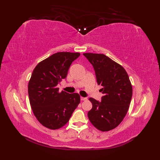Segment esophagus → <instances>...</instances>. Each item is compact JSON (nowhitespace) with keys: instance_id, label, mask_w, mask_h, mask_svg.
Here are the masks:
<instances>
[{"instance_id":"34e87169","label":"esophagus","mask_w":160,"mask_h":160,"mask_svg":"<svg viewBox=\"0 0 160 160\" xmlns=\"http://www.w3.org/2000/svg\"><path fill=\"white\" fill-rule=\"evenodd\" d=\"M81 101H87V100H88V98H83V97H81Z\"/></svg>"}]
</instances>
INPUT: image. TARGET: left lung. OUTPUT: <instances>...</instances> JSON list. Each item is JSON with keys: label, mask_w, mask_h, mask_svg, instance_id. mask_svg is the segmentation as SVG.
Listing matches in <instances>:
<instances>
[{"label": "left lung", "mask_w": 160, "mask_h": 160, "mask_svg": "<svg viewBox=\"0 0 160 160\" xmlns=\"http://www.w3.org/2000/svg\"><path fill=\"white\" fill-rule=\"evenodd\" d=\"M83 55L93 66L97 81L104 95L101 102L89 100L92 109L88 115L93 126L101 132L117 128L126 115L132 97V85L123 67L103 54L86 52Z\"/></svg>", "instance_id": "8db88e82"}]
</instances>
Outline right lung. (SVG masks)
I'll list each match as a JSON object with an SVG mask.
<instances>
[{
    "label": "right lung",
    "instance_id": "1",
    "mask_svg": "<svg viewBox=\"0 0 160 160\" xmlns=\"http://www.w3.org/2000/svg\"><path fill=\"white\" fill-rule=\"evenodd\" d=\"M79 56V52H58L38 62L32 72L28 85L30 105L38 122L47 128L63 127L80 103L78 93L59 92L57 87Z\"/></svg>",
    "mask_w": 160,
    "mask_h": 160
}]
</instances>
